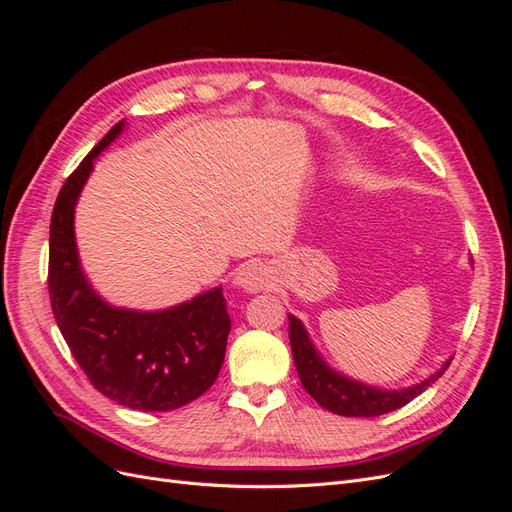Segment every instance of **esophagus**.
Listing matches in <instances>:
<instances>
[{
	"mask_svg": "<svg viewBox=\"0 0 512 512\" xmlns=\"http://www.w3.org/2000/svg\"><path fill=\"white\" fill-rule=\"evenodd\" d=\"M271 284V271L262 262H247L235 275V286L245 292H260L267 290Z\"/></svg>",
	"mask_w": 512,
	"mask_h": 512,
	"instance_id": "obj_1",
	"label": "esophagus"
}]
</instances>
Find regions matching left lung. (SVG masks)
<instances>
[{
  "mask_svg": "<svg viewBox=\"0 0 512 512\" xmlns=\"http://www.w3.org/2000/svg\"><path fill=\"white\" fill-rule=\"evenodd\" d=\"M288 335L292 359L294 365H297L305 391L312 395L324 410L335 412L339 416H380L386 412H393L401 406L410 404L414 397L421 395L427 386L436 382L448 369V365H451V359H448L436 374L429 376L427 380L408 386V389L386 391L337 374L335 369H331L322 361V356L314 348L301 320L294 318L292 314H288Z\"/></svg>",
  "mask_w": 512,
  "mask_h": 512,
  "instance_id": "left-lung-1",
  "label": "left lung"
}]
</instances>
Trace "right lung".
<instances>
[{
	"label": "right lung",
	"instance_id": "add662e5",
	"mask_svg": "<svg viewBox=\"0 0 512 512\" xmlns=\"http://www.w3.org/2000/svg\"><path fill=\"white\" fill-rule=\"evenodd\" d=\"M123 126L119 121L108 130L55 200L49 239L51 307L76 363L102 395L132 410L168 412L198 399L218 378L230 316L222 288L160 312H134L108 305L87 282L74 241V207L98 153Z\"/></svg>",
	"mask_w": 512,
	"mask_h": 512
}]
</instances>
